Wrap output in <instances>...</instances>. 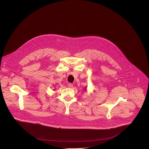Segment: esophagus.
<instances>
[{
    "instance_id": "esophagus-1",
    "label": "esophagus",
    "mask_w": 149,
    "mask_h": 149,
    "mask_svg": "<svg viewBox=\"0 0 149 149\" xmlns=\"http://www.w3.org/2000/svg\"><path fill=\"white\" fill-rule=\"evenodd\" d=\"M68 85V86H69V88H72V87L73 86V84H71V83H69Z\"/></svg>"
}]
</instances>
